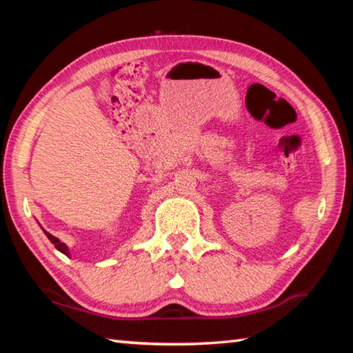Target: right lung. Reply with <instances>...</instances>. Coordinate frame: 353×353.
<instances>
[{
    "mask_svg": "<svg viewBox=\"0 0 353 353\" xmlns=\"http://www.w3.org/2000/svg\"><path fill=\"white\" fill-rule=\"evenodd\" d=\"M45 232V235L48 236V240H50L52 244H54V248L57 249V250H61V252L63 254V255H67V256H70V249H68V246L65 243H62L61 240H59V238H56L54 235H51L50 232H46V230H43Z\"/></svg>",
    "mask_w": 353,
    "mask_h": 353,
    "instance_id": "1",
    "label": "right lung"
}]
</instances>
